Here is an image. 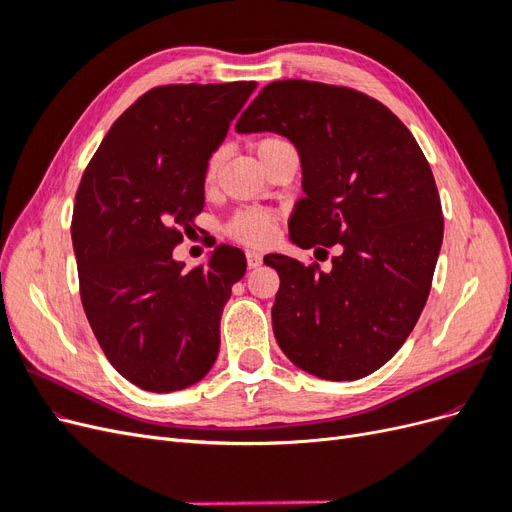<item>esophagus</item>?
I'll use <instances>...</instances> for the list:
<instances>
[{
	"label": "esophagus",
	"mask_w": 512,
	"mask_h": 512,
	"mask_svg": "<svg viewBox=\"0 0 512 512\" xmlns=\"http://www.w3.org/2000/svg\"><path fill=\"white\" fill-rule=\"evenodd\" d=\"M245 258H247V267H250V269H256V267L262 265V254H258L254 250H247Z\"/></svg>",
	"instance_id": "1"
}]
</instances>
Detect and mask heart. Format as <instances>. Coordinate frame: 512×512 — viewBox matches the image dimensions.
Masks as SVG:
<instances>
[{
    "label": "heart",
    "instance_id": "obj_1",
    "mask_svg": "<svg viewBox=\"0 0 512 512\" xmlns=\"http://www.w3.org/2000/svg\"><path fill=\"white\" fill-rule=\"evenodd\" d=\"M282 141V138H275V136H267V138H260L256 143V151H265L267 147H271L273 143ZM215 166H218V156H213L207 164V177H211L215 173ZM275 215L269 211H260V209H243L237 211L226 224V232L241 243L247 245H262L267 243L273 237V230H275Z\"/></svg>",
    "mask_w": 512,
    "mask_h": 512
}]
</instances>
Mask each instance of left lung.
<instances>
[{
	"mask_svg": "<svg viewBox=\"0 0 512 512\" xmlns=\"http://www.w3.org/2000/svg\"><path fill=\"white\" fill-rule=\"evenodd\" d=\"M237 132H277L297 147L303 192L290 239L318 262L265 256L280 275L273 333L288 359L322 380H359L404 346L427 303L444 235L440 194L410 130L350 87L275 81Z\"/></svg>",
	"mask_w": 512,
	"mask_h": 512,
	"instance_id": "obj_1",
	"label": "left lung"
}]
</instances>
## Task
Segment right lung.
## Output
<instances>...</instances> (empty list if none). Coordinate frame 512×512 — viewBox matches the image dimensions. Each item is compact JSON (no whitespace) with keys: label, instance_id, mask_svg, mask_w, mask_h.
<instances>
[{"label":"right lung","instance_id":"right-lung-1","mask_svg":"<svg viewBox=\"0 0 512 512\" xmlns=\"http://www.w3.org/2000/svg\"><path fill=\"white\" fill-rule=\"evenodd\" d=\"M256 83L160 85L113 123L72 213L85 316L119 374L151 393L185 389L218 359L220 318L245 254L220 245L183 271L173 250L205 207V173Z\"/></svg>","mask_w":512,"mask_h":512}]
</instances>
